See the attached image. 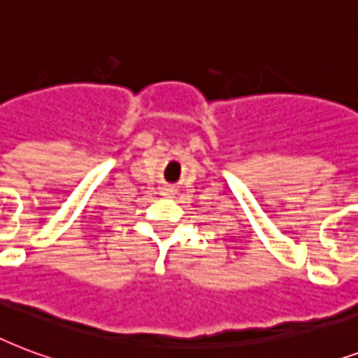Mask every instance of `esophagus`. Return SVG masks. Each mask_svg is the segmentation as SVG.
<instances>
[{"label": "esophagus", "instance_id": "obj_1", "mask_svg": "<svg viewBox=\"0 0 358 358\" xmlns=\"http://www.w3.org/2000/svg\"><path fill=\"white\" fill-rule=\"evenodd\" d=\"M162 194H164V196H170L171 190H168V188H166V190H164V192H162Z\"/></svg>", "mask_w": 358, "mask_h": 358}]
</instances>
